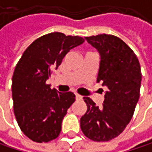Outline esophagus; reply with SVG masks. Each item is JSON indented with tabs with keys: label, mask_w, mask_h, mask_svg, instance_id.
<instances>
[{
	"label": "esophagus",
	"mask_w": 152,
	"mask_h": 152,
	"mask_svg": "<svg viewBox=\"0 0 152 152\" xmlns=\"http://www.w3.org/2000/svg\"><path fill=\"white\" fill-rule=\"evenodd\" d=\"M82 99H83V97H82L81 95H79V94L76 93V100H81Z\"/></svg>",
	"instance_id": "34e87169"
}]
</instances>
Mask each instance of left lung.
<instances>
[{
    "instance_id": "1",
    "label": "left lung",
    "mask_w": 152,
    "mask_h": 152,
    "mask_svg": "<svg viewBox=\"0 0 152 152\" xmlns=\"http://www.w3.org/2000/svg\"><path fill=\"white\" fill-rule=\"evenodd\" d=\"M85 39L100 54L97 82L107 91L102 106L83 98L87 111L80 127L89 139L107 142L122 133L133 117L140 96L141 67L133 50L116 36L99 34Z\"/></svg>"
}]
</instances>
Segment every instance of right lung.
Listing matches in <instances>:
<instances>
[{"mask_svg": "<svg viewBox=\"0 0 152 152\" xmlns=\"http://www.w3.org/2000/svg\"><path fill=\"white\" fill-rule=\"evenodd\" d=\"M83 41L79 36L48 33L34 40L18 61L12 76L14 113L22 132L31 140L47 142L59 137L76 96L51 89L46 80L70 49Z\"/></svg>", "mask_w": 152, "mask_h": 152, "instance_id": "right-lung-1", "label": "right lung"}]
</instances>
